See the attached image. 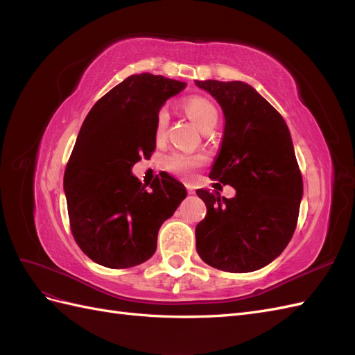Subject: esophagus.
I'll use <instances>...</instances> for the list:
<instances>
[{"mask_svg": "<svg viewBox=\"0 0 355 355\" xmlns=\"http://www.w3.org/2000/svg\"><path fill=\"white\" fill-rule=\"evenodd\" d=\"M187 191H188V194H194L196 187L192 185V184H187Z\"/></svg>", "mask_w": 355, "mask_h": 355, "instance_id": "34e87169", "label": "esophagus"}]
</instances>
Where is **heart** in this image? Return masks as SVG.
<instances>
[{"label": "heart", "mask_w": 355, "mask_h": 355, "mask_svg": "<svg viewBox=\"0 0 355 355\" xmlns=\"http://www.w3.org/2000/svg\"><path fill=\"white\" fill-rule=\"evenodd\" d=\"M184 110L189 116V120L194 123L202 133L211 130V128H214V125L218 124V118H219L218 110L214 108V105L210 101L200 98V96H192V98L187 99L184 102ZM167 127H168V112L166 110H161L157 114V121H155L157 141H163L166 137ZM202 164H204V157L198 154H187V153L175 151L166 158V168L171 171V173L184 176V178H191L196 173V170L200 168Z\"/></svg>", "instance_id": "1"}]
</instances>
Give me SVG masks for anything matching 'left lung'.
I'll use <instances>...</instances> for the list:
<instances>
[{"instance_id": "left-lung-1", "label": "left lung", "mask_w": 355, "mask_h": 355, "mask_svg": "<svg viewBox=\"0 0 355 355\" xmlns=\"http://www.w3.org/2000/svg\"><path fill=\"white\" fill-rule=\"evenodd\" d=\"M196 84L216 99L225 116L209 176L235 188L232 198L197 189L207 206L196 228L197 252L222 271L261 270L282 254L297 223L304 184L292 136L284 118L250 84Z\"/></svg>"}]
</instances>
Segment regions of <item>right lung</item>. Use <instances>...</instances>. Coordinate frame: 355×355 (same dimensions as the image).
Masks as SVG:
<instances>
[{"instance_id": "add662e5", "label": "right lung", "mask_w": 355, "mask_h": 355, "mask_svg": "<svg viewBox=\"0 0 355 355\" xmlns=\"http://www.w3.org/2000/svg\"><path fill=\"white\" fill-rule=\"evenodd\" d=\"M187 83L135 73L94 103L85 116L63 176L71 231L90 259L112 270L144 263L157 235L187 197L168 173L146 189L132 173L155 149L161 106Z\"/></svg>"}]
</instances>
